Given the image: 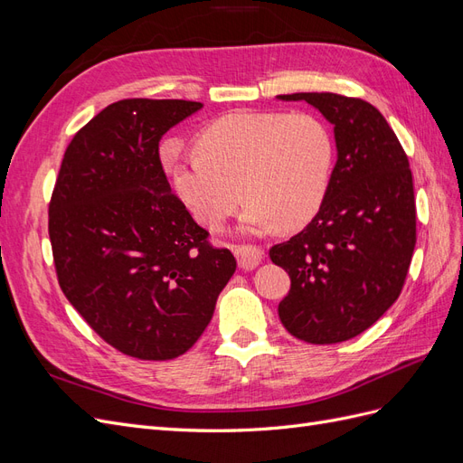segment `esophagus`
Listing matches in <instances>:
<instances>
[{
	"instance_id": "34e87169",
	"label": "esophagus",
	"mask_w": 463,
	"mask_h": 463,
	"mask_svg": "<svg viewBox=\"0 0 463 463\" xmlns=\"http://www.w3.org/2000/svg\"><path fill=\"white\" fill-rule=\"evenodd\" d=\"M235 257L243 270H253L255 266H259V262L262 260L264 250L259 245H237Z\"/></svg>"
}]
</instances>
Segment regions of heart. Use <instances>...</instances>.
<instances>
[{
  "mask_svg": "<svg viewBox=\"0 0 463 463\" xmlns=\"http://www.w3.org/2000/svg\"><path fill=\"white\" fill-rule=\"evenodd\" d=\"M197 152L170 165L174 189L191 214L220 230L245 197V230L269 232L299 228L318 213L335 146L317 116L233 111L206 125Z\"/></svg>",
  "mask_w": 463,
  "mask_h": 463,
  "instance_id": "obj_1",
  "label": "heart"
}]
</instances>
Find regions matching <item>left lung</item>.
Segmentation results:
<instances>
[{
    "mask_svg": "<svg viewBox=\"0 0 463 463\" xmlns=\"http://www.w3.org/2000/svg\"><path fill=\"white\" fill-rule=\"evenodd\" d=\"M303 100L334 125L338 160L317 216L270 249L289 274L278 315L307 344H338L365 332L394 303L417 241L408 154L373 104L334 92L279 94Z\"/></svg>",
    "mask_w": 463,
    "mask_h": 463,
    "instance_id": "obj_1",
    "label": "left lung"
}]
</instances>
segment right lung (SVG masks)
Listing matches in <instances>:
<instances>
[{"label": "right lung", "mask_w": 463, "mask_h": 463, "mask_svg": "<svg viewBox=\"0 0 463 463\" xmlns=\"http://www.w3.org/2000/svg\"><path fill=\"white\" fill-rule=\"evenodd\" d=\"M201 102L125 98L80 128L48 206L55 274L65 298L123 355L167 361L201 338L235 272L172 193L162 135Z\"/></svg>", "instance_id": "1"}]
</instances>
